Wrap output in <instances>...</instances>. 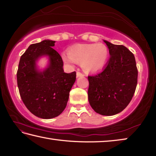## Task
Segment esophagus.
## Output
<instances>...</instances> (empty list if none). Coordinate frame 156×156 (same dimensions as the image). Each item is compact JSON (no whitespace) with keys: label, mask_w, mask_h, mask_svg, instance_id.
Wrapping results in <instances>:
<instances>
[{"label":"esophagus","mask_w":156,"mask_h":156,"mask_svg":"<svg viewBox=\"0 0 156 156\" xmlns=\"http://www.w3.org/2000/svg\"><path fill=\"white\" fill-rule=\"evenodd\" d=\"M76 76H77V77H80V76H84V75L83 74V73H80V72H77V73H76Z\"/></svg>","instance_id":"esophagus-1"}]
</instances>
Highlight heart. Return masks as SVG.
Masks as SVG:
<instances>
[{
    "instance_id": "b5f03b06",
    "label": "heart",
    "mask_w": 156,
    "mask_h": 156,
    "mask_svg": "<svg viewBox=\"0 0 156 156\" xmlns=\"http://www.w3.org/2000/svg\"><path fill=\"white\" fill-rule=\"evenodd\" d=\"M63 62L73 66L75 62H80L81 67L87 73L102 71L109 60V50L102 43L79 44L71 47L68 54H62Z\"/></svg>"
}]
</instances>
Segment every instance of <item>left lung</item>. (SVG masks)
Segmentation results:
<instances>
[{"label":"left lung","mask_w":156,"mask_h":156,"mask_svg":"<svg viewBox=\"0 0 156 156\" xmlns=\"http://www.w3.org/2000/svg\"><path fill=\"white\" fill-rule=\"evenodd\" d=\"M103 41L110 58L103 72L88 76V99L96 113L113 115L125 109L133 98L138 69L134 55L126 47Z\"/></svg>","instance_id":"obj_1"}]
</instances>
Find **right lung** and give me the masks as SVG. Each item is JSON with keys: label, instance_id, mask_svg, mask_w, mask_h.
I'll use <instances>...</instances> for the list:
<instances>
[{"label": "right lung", "instance_id": "obj_1", "mask_svg": "<svg viewBox=\"0 0 156 156\" xmlns=\"http://www.w3.org/2000/svg\"><path fill=\"white\" fill-rule=\"evenodd\" d=\"M55 43L44 40L30 45L20 57L17 72L21 99L31 113L43 119L56 118L64 111L76 78L75 72H64L62 58L52 48ZM43 57L48 62L40 69L37 62Z\"/></svg>", "mask_w": 156, "mask_h": 156}]
</instances>
